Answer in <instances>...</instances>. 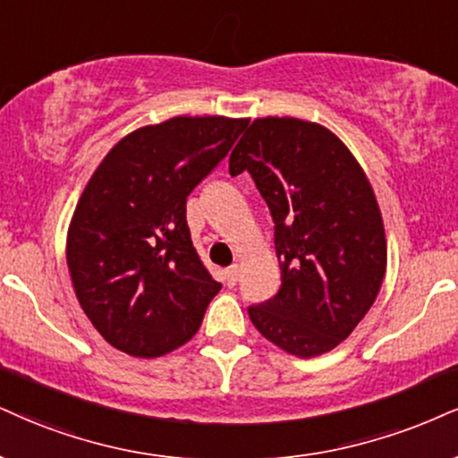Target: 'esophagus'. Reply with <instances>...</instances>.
Listing matches in <instances>:
<instances>
[{"mask_svg":"<svg viewBox=\"0 0 458 458\" xmlns=\"http://www.w3.org/2000/svg\"><path fill=\"white\" fill-rule=\"evenodd\" d=\"M236 279H239V267L233 264L230 268H225V285H228V288H234Z\"/></svg>","mask_w":458,"mask_h":458,"instance_id":"obj_1","label":"esophagus"}]
</instances>
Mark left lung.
Instances as JSON below:
<instances>
[{
    "instance_id": "8db88e82",
    "label": "left lung",
    "mask_w": 458,
    "mask_h": 458,
    "mask_svg": "<svg viewBox=\"0 0 458 458\" xmlns=\"http://www.w3.org/2000/svg\"><path fill=\"white\" fill-rule=\"evenodd\" d=\"M271 211L282 285L251 305L260 333L288 354L337 348L371 310L386 273V236L360 164L333 131L294 117L256 119L230 153Z\"/></svg>"
}]
</instances>
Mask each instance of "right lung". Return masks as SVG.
Segmentation results:
<instances>
[{
  "mask_svg": "<svg viewBox=\"0 0 458 458\" xmlns=\"http://www.w3.org/2000/svg\"><path fill=\"white\" fill-rule=\"evenodd\" d=\"M247 119L174 117L121 139L82 191L68 230L76 299L98 333L156 358L200 328L215 282L191 245L185 205Z\"/></svg>",
  "mask_w": 458,
  "mask_h": 458,
  "instance_id": "obj_1",
  "label": "right lung"
}]
</instances>
